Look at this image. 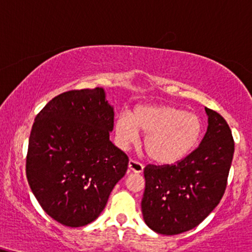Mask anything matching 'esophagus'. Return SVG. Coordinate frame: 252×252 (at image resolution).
<instances>
[{
    "instance_id": "obj_1",
    "label": "esophagus",
    "mask_w": 252,
    "mask_h": 252,
    "mask_svg": "<svg viewBox=\"0 0 252 252\" xmlns=\"http://www.w3.org/2000/svg\"><path fill=\"white\" fill-rule=\"evenodd\" d=\"M143 164L142 163H139L138 160L136 159H130L129 160V170L130 171H134V172H137V174H139V172L143 171Z\"/></svg>"
}]
</instances>
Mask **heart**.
<instances>
[{
	"label": "heart",
	"mask_w": 252,
	"mask_h": 252,
	"mask_svg": "<svg viewBox=\"0 0 252 252\" xmlns=\"http://www.w3.org/2000/svg\"><path fill=\"white\" fill-rule=\"evenodd\" d=\"M116 136L126 148L138 139V130L147 134L144 148L151 159L163 164L177 162L198 144L203 132L201 118L171 105H142L131 117L121 115Z\"/></svg>",
	"instance_id": "b5f03b06"
}]
</instances>
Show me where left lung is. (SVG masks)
<instances>
[{"mask_svg":"<svg viewBox=\"0 0 252 252\" xmlns=\"http://www.w3.org/2000/svg\"><path fill=\"white\" fill-rule=\"evenodd\" d=\"M209 126L201 144L174 164H148L142 213L162 235H178L202 223L225 192L235 142L229 124L205 108Z\"/></svg>","mask_w":252,"mask_h":252,"instance_id":"obj_1","label":"left lung"}]
</instances>
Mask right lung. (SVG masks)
I'll return each instance as SVG.
<instances>
[{
	"label": "right lung",
	"instance_id": "add662e5",
	"mask_svg": "<svg viewBox=\"0 0 252 252\" xmlns=\"http://www.w3.org/2000/svg\"><path fill=\"white\" fill-rule=\"evenodd\" d=\"M114 110L102 88L69 90L37 114L30 131L27 180L42 209L63 225L95 220L128 170L111 143Z\"/></svg>",
	"mask_w": 252,
	"mask_h": 252
}]
</instances>
